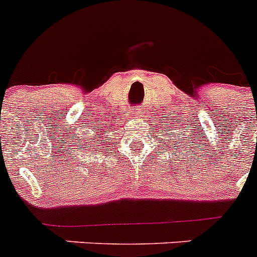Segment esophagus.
I'll return each mask as SVG.
<instances>
[{
  "label": "esophagus",
  "instance_id": "esophagus-1",
  "mask_svg": "<svg viewBox=\"0 0 257 257\" xmlns=\"http://www.w3.org/2000/svg\"><path fill=\"white\" fill-rule=\"evenodd\" d=\"M134 112H135V113H140V110H138V109H136V110H134Z\"/></svg>",
  "mask_w": 257,
  "mask_h": 257
}]
</instances>
